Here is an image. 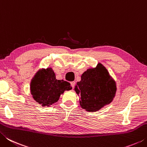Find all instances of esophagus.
<instances>
[{
  "mask_svg": "<svg viewBox=\"0 0 147 147\" xmlns=\"http://www.w3.org/2000/svg\"><path fill=\"white\" fill-rule=\"evenodd\" d=\"M75 82H71V87H72V88H74V86H75Z\"/></svg>",
  "mask_w": 147,
  "mask_h": 147,
  "instance_id": "1",
  "label": "esophagus"
}]
</instances>
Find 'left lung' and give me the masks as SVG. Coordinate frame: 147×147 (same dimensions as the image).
<instances>
[{"label": "left lung", "instance_id": "left-lung-1", "mask_svg": "<svg viewBox=\"0 0 147 147\" xmlns=\"http://www.w3.org/2000/svg\"><path fill=\"white\" fill-rule=\"evenodd\" d=\"M74 91L80 96L82 108L94 112L110 104L115 97L117 86L102 64L87 69L82 74L81 80L76 83Z\"/></svg>", "mask_w": 147, "mask_h": 147}]
</instances>
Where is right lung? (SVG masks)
Listing matches in <instances>:
<instances>
[{"label": "right lung", "mask_w": 147, "mask_h": 147, "mask_svg": "<svg viewBox=\"0 0 147 147\" xmlns=\"http://www.w3.org/2000/svg\"><path fill=\"white\" fill-rule=\"evenodd\" d=\"M72 89L70 83L56 78L53 69H40L32 78L30 90L32 97L41 106L49 107L58 102L65 91Z\"/></svg>", "instance_id": "add662e5"}]
</instances>
